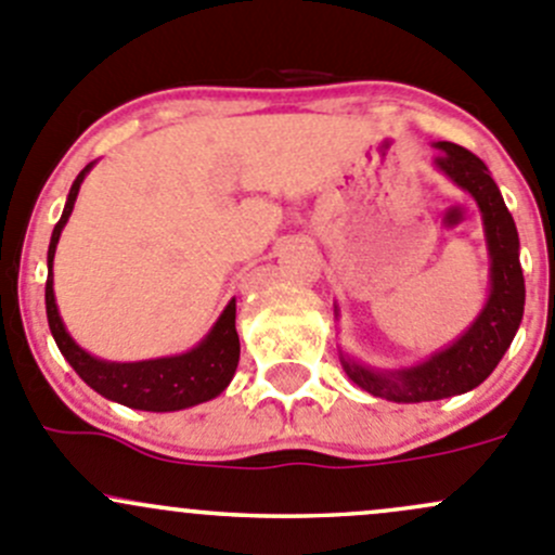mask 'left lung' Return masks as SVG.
I'll use <instances>...</instances> for the list:
<instances>
[{
    "label": "left lung",
    "mask_w": 555,
    "mask_h": 555,
    "mask_svg": "<svg viewBox=\"0 0 555 555\" xmlns=\"http://www.w3.org/2000/svg\"><path fill=\"white\" fill-rule=\"evenodd\" d=\"M438 150L440 155L435 164L449 173L459 188L467 190L483 211L486 242H489L491 255V295L473 327L424 365L400 373H371L354 362H344L351 382L360 384L371 395L395 402L446 400V397L462 395L483 384L505 357L524 317L526 289L518 260V231L502 201L500 188L483 160L469 150L453 142H438Z\"/></svg>",
    "instance_id": "8db88e82"
}]
</instances>
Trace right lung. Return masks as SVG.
Listing matches in <instances>:
<instances>
[{"label": "right lung", "mask_w": 555, "mask_h": 555, "mask_svg": "<svg viewBox=\"0 0 555 555\" xmlns=\"http://www.w3.org/2000/svg\"><path fill=\"white\" fill-rule=\"evenodd\" d=\"M91 166L77 173L75 184L66 198L64 215L55 222L53 236H50L48 249V282H44V309H48V324L59 344L61 354L66 357L77 376L91 389L104 395L106 400H115L120 405L137 408V411H182V408L198 405V402L211 400L231 384L233 373L238 365V333H236V300L228 304L222 317L211 327V333L195 346L193 351L179 357H164V360L150 362H104L96 357L86 354L69 333L64 330L59 309H55L53 295V255L59 244L61 231L75 209L77 190Z\"/></svg>", "instance_id": "right-lung-1"}]
</instances>
